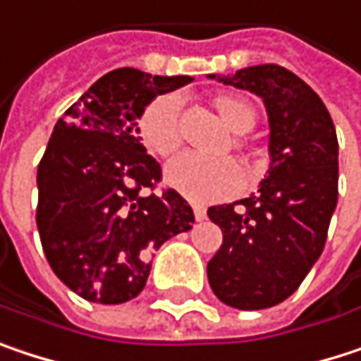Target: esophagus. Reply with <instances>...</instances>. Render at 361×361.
<instances>
[{
  "mask_svg": "<svg viewBox=\"0 0 361 361\" xmlns=\"http://www.w3.org/2000/svg\"><path fill=\"white\" fill-rule=\"evenodd\" d=\"M193 212H195V220H197V222H203V220H205V216H207V212H205V207H203V205H195V207H193Z\"/></svg>",
  "mask_w": 361,
  "mask_h": 361,
  "instance_id": "1",
  "label": "esophagus"
}]
</instances>
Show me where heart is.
<instances>
[{"label":"heart","instance_id":"b5f03b06","mask_svg":"<svg viewBox=\"0 0 361 361\" xmlns=\"http://www.w3.org/2000/svg\"><path fill=\"white\" fill-rule=\"evenodd\" d=\"M222 120L235 133H245L255 122V110L245 99L222 95L214 99ZM180 97L164 93L152 99L137 120V133L143 145L168 158L180 145ZM237 149H247L241 139L235 141ZM166 180L178 193L193 202H212L239 193L245 187V170L233 158H207L195 152H183L166 166Z\"/></svg>","mask_w":361,"mask_h":361}]
</instances>
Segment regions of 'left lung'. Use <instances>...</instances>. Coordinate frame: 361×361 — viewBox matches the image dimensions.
I'll list each match as a JSON object with an SVG mask.
<instances>
[{
	"mask_svg": "<svg viewBox=\"0 0 361 361\" xmlns=\"http://www.w3.org/2000/svg\"><path fill=\"white\" fill-rule=\"evenodd\" d=\"M218 80L264 99L272 164L257 195L207 209L224 235L207 281L222 303L264 310L291 297L324 249L338 197L337 133L316 91L287 68L259 64Z\"/></svg>",
	"mask_w": 361,
	"mask_h": 361,
	"instance_id": "left-lung-1",
	"label": "left lung"
}]
</instances>
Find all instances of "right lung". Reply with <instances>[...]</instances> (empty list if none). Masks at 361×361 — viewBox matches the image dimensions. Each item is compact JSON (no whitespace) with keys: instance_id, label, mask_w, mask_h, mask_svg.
I'll return each mask as SVG.
<instances>
[{"instance_id":"obj_1","label":"right lung","mask_w":361,"mask_h":361,"mask_svg":"<svg viewBox=\"0 0 361 361\" xmlns=\"http://www.w3.org/2000/svg\"><path fill=\"white\" fill-rule=\"evenodd\" d=\"M191 76L118 68L58 120L37 170V228L58 279L87 301L124 303L143 291L161 243L193 228L161 168L139 143L137 118Z\"/></svg>"}]
</instances>
